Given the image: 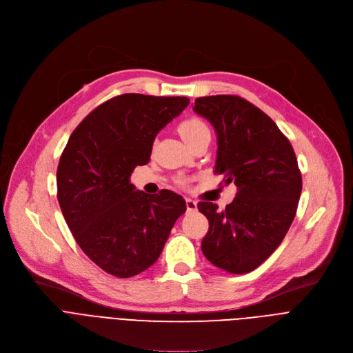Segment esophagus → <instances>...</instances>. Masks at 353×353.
Wrapping results in <instances>:
<instances>
[{"instance_id": "34e87169", "label": "esophagus", "mask_w": 353, "mask_h": 353, "mask_svg": "<svg viewBox=\"0 0 353 353\" xmlns=\"http://www.w3.org/2000/svg\"><path fill=\"white\" fill-rule=\"evenodd\" d=\"M198 208V202L194 199H186V209L188 212H194Z\"/></svg>"}]
</instances>
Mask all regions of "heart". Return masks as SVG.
I'll return each mask as SVG.
<instances>
[{
	"label": "heart",
	"mask_w": 353,
	"mask_h": 353,
	"mask_svg": "<svg viewBox=\"0 0 353 353\" xmlns=\"http://www.w3.org/2000/svg\"><path fill=\"white\" fill-rule=\"evenodd\" d=\"M179 134L181 137L189 144L191 141L202 137V135H210V130L205 121L198 117L186 119L179 124Z\"/></svg>",
	"instance_id": "heart-1"
}]
</instances>
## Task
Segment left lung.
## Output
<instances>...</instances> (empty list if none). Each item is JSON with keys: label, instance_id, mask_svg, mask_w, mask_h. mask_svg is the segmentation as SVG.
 Segmentation results:
<instances>
[{"label": "left lung", "instance_id": "1", "mask_svg": "<svg viewBox=\"0 0 353 353\" xmlns=\"http://www.w3.org/2000/svg\"><path fill=\"white\" fill-rule=\"evenodd\" d=\"M194 112L218 135L214 174L237 186L222 212L198 203L209 221L202 252L228 273H250L274 253L295 218L303 189L295 152L277 124L243 97H199Z\"/></svg>", "mask_w": 353, "mask_h": 353}]
</instances>
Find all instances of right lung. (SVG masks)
I'll return each instance as SVG.
<instances>
[{"label": "right lung", "mask_w": 353, "mask_h": 353, "mask_svg": "<svg viewBox=\"0 0 353 353\" xmlns=\"http://www.w3.org/2000/svg\"><path fill=\"white\" fill-rule=\"evenodd\" d=\"M188 97L116 96L85 117L61 155L57 182L65 221L85 254L105 273L128 279L159 257L185 199L168 189L147 195L130 183L148 164L157 134Z\"/></svg>", "instance_id": "obj_1"}]
</instances>
